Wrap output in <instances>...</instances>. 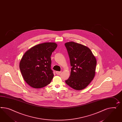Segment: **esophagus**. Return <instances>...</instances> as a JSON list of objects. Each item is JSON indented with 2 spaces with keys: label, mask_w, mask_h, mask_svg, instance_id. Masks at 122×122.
I'll list each match as a JSON object with an SVG mask.
<instances>
[{
  "label": "esophagus",
  "mask_w": 122,
  "mask_h": 122,
  "mask_svg": "<svg viewBox=\"0 0 122 122\" xmlns=\"http://www.w3.org/2000/svg\"><path fill=\"white\" fill-rule=\"evenodd\" d=\"M61 73V71H56V74H60V73Z\"/></svg>",
  "instance_id": "34e87169"
}]
</instances>
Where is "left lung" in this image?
Here are the masks:
<instances>
[{"label": "left lung", "instance_id": "left-lung-1", "mask_svg": "<svg viewBox=\"0 0 122 122\" xmlns=\"http://www.w3.org/2000/svg\"><path fill=\"white\" fill-rule=\"evenodd\" d=\"M70 57V76L66 81L70 87L80 91L87 87L95 75L97 61L91 49L74 42L65 44Z\"/></svg>", "mask_w": 122, "mask_h": 122}]
</instances>
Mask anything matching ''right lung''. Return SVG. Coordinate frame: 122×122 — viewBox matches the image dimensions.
Listing matches in <instances>:
<instances>
[{"mask_svg":"<svg viewBox=\"0 0 122 122\" xmlns=\"http://www.w3.org/2000/svg\"><path fill=\"white\" fill-rule=\"evenodd\" d=\"M57 46L53 42L40 44L28 50L23 56L20 69L24 79L31 87L41 88L51 82L54 76L51 56Z\"/></svg>","mask_w":122,"mask_h":122,"instance_id":"obj_1","label":"right lung"}]
</instances>
